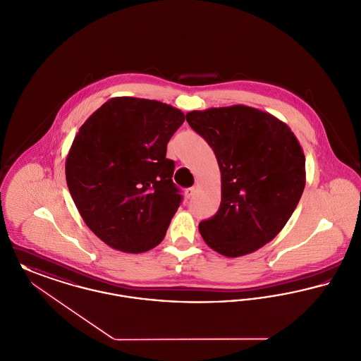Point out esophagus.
Listing matches in <instances>:
<instances>
[{
    "label": "esophagus",
    "instance_id": "esophagus-1",
    "mask_svg": "<svg viewBox=\"0 0 361 361\" xmlns=\"http://www.w3.org/2000/svg\"><path fill=\"white\" fill-rule=\"evenodd\" d=\"M195 193H196V188H195V187L187 188V190H185V197H187V199H191V197H193Z\"/></svg>",
    "mask_w": 361,
    "mask_h": 361
}]
</instances>
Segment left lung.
Wrapping results in <instances>:
<instances>
[{"instance_id": "left-lung-1", "label": "left lung", "mask_w": 361, "mask_h": 361, "mask_svg": "<svg viewBox=\"0 0 361 361\" xmlns=\"http://www.w3.org/2000/svg\"><path fill=\"white\" fill-rule=\"evenodd\" d=\"M221 170L218 212L199 224L204 243L238 257L270 243L305 187V157L295 133L273 114L245 105L187 113Z\"/></svg>"}]
</instances>
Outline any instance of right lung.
<instances>
[{
  "mask_svg": "<svg viewBox=\"0 0 361 361\" xmlns=\"http://www.w3.org/2000/svg\"><path fill=\"white\" fill-rule=\"evenodd\" d=\"M184 120L166 104L117 97L76 133L66 184L85 225L109 247L142 254L164 240L181 203L166 149Z\"/></svg>",
  "mask_w": 361,
  "mask_h": 361,
  "instance_id": "1",
  "label": "right lung"
}]
</instances>
